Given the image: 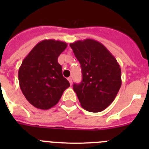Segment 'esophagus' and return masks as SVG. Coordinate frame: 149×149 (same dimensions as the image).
Masks as SVG:
<instances>
[{"instance_id": "obj_1", "label": "esophagus", "mask_w": 149, "mask_h": 149, "mask_svg": "<svg viewBox=\"0 0 149 149\" xmlns=\"http://www.w3.org/2000/svg\"><path fill=\"white\" fill-rule=\"evenodd\" d=\"M68 81H69V83H70V84H71V85H72V78H71V77H68Z\"/></svg>"}]
</instances>
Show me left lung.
I'll return each instance as SVG.
<instances>
[{
	"label": "left lung",
	"instance_id": "obj_1",
	"mask_svg": "<svg viewBox=\"0 0 149 149\" xmlns=\"http://www.w3.org/2000/svg\"><path fill=\"white\" fill-rule=\"evenodd\" d=\"M81 64L83 79L74 84V91L84 109L98 113L114 101L122 85L121 68L104 45L86 39L71 43Z\"/></svg>",
	"mask_w": 149,
	"mask_h": 149
}]
</instances>
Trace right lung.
Instances as JSON below:
<instances>
[{
	"label": "right lung",
	"instance_id": "right-lung-1",
	"mask_svg": "<svg viewBox=\"0 0 149 149\" xmlns=\"http://www.w3.org/2000/svg\"><path fill=\"white\" fill-rule=\"evenodd\" d=\"M64 42L45 39L24 59L18 69L22 93L33 106L48 110L58 103L70 84L63 76L57 59L66 48Z\"/></svg>",
	"mask_w": 149,
	"mask_h": 149
}]
</instances>
